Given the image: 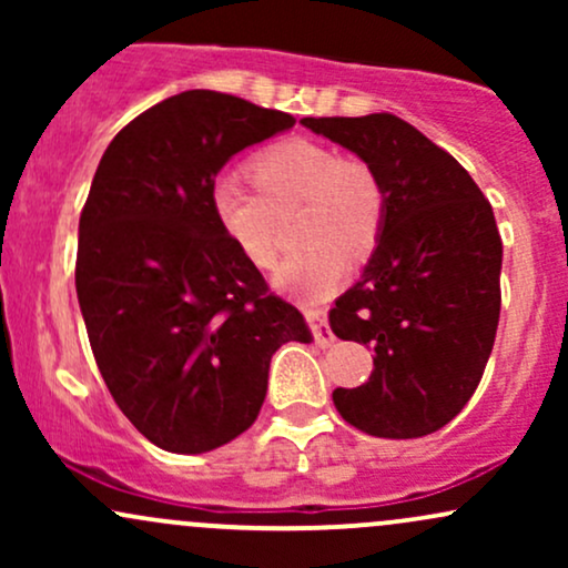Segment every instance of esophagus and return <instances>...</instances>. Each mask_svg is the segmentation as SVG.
Returning <instances> with one entry per match:
<instances>
[{
	"instance_id": "34e87169",
	"label": "esophagus",
	"mask_w": 568,
	"mask_h": 568,
	"mask_svg": "<svg viewBox=\"0 0 568 568\" xmlns=\"http://www.w3.org/2000/svg\"><path fill=\"white\" fill-rule=\"evenodd\" d=\"M304 315L312 325L315 342L321 344V347H331V344H334V334H331L328 323H325V310H321V306H310V310H304Z\"/></svg>"
}]
</instances>
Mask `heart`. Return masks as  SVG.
<instances>
[{
  "label": "heart",
  "mask_w": 568,
  "mask_h": 568,
  "mask_svg": "<svg viewBox=\"0 0 568 568\" xmlns=\"http://www.w3.org/2000/svg\"><path fill=\"white\" fill-rule=\"evenodd\" d=\"M251 189L240 175H219L207 207L230 245L253 266L277 253V211L304 202V253L285 258L272 283L302 298L331 296L347 277V256L363 258L379 243L384 189L363 160L342 158L321 141L291 139L256 154Z\"/></svg>",
  "instance_id": "1"
}]
</instances>
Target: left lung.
I'll return each instance as SVG.
<instances>
[{
  "instance_id": "1",
  "label": "left lung",
  "mask_w": 568,
  "mask_h": 568,
  "mask_svg": "<svg viewBox=\"0 0 568 568\" xmlns=\"http://www.w3.org/2000/svg\"><path fill=\"white\" fill-rule=\"evenodd\" d=\"M357 154L384 189V226L366 270L328 321L374 347V371L334 389L352 427L422 438L467 406L499 323L501 240L494 211L452 154L395 114L304 116Z\"/></svg>"
}]
</instances>
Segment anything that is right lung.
Segmentation results:
<instances>
[{
	"label": "right lung",
	"mask_w": 568,
	"mask_h": 568,
	"mask_svg": "<svg viewBox=\"0 0 568 568\" xmlns=\"http://www.w3.org/2000/svg\"><path fill=\"white\" fill-rule=\"evenodd\" d=\"M296 125L216 90L146 109L103 152L80 216L77 298L122 414L173 454H205L256 422L272 355L310 344L296 306L221 234L207 192L243 149Z\"/></svg>",
	"instance_id": "right-lung-1"
}]
</instances>
